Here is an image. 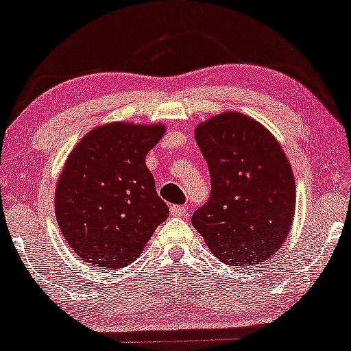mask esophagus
<instances>
[{
	"mask_svg": "<svg viewBox=\"0 0 351 351\" xmlns=\"http://www.w3.org/2000/svg\"><path fill=\"white\" fill-rule=\"evenodd\" d=\"M170 213L173 216H186L187 215V208L181 205H171L170 206Z\"/></svg>",
	"mask_w": 351,
	"mask_h": 351,
	"instance_id": "obj_1",
	"label": "esophagus"
}]
</instances>
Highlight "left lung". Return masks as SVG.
Here are the masks:
<instances>
[{"label": "left lung", "instance_id": "left-lung-1", "mask_svg": "<svg viewBox=\"0 0 351 351\" xmlns=\"http://www.w3.org/2000/svg\"><path fill=\"white\" fill-rule=\"evenodd\" d=\"M210 170V199L192 226L227 265L259 264L288 237L295 184L288 157L272 133L240 112H224L195 128Z\"/></svg>", "mask_w": 351, "mask_h": 351}]
</instances>
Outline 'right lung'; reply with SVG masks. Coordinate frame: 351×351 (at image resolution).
Returning <instances> with one entry per match:
<instances>
[{
  "label": "right lung",
  "mask_w": 351,
  "mask_h": 351,
  "mask_svg": "<svg viewBox=\"0 0 351 351\" xmlns=\"http://www.w3.org/2000/svg\"><path fill=\"white\" fill-rule=\"evenodd\" d=\"M162 124L114 122L93 128L68 157L57 182L56 215L66 243L88 264H132L169 216L146 154Z\"/></svg>",
  "instance_id": "right-lung-1"
}]
</instances>
